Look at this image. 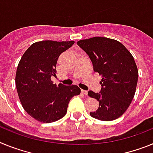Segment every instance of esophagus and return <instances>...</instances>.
<instances>
[{"label": "esophagus", "instance_id": "obj_1", "mask_svg": "<svg viewBox=\"0 0 153 153\" xmlns=\"http://www.w3.org/2000/svg\"><path fill=\"white\" fill-rule=\"evenodd\" d=\"M81 93L84 95H87V91H85V90H81Z\"/></svg>", "mask_w": 153, "mask_h": 153}]
</instances>
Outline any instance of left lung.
Masks as SVG:
<instances>
[{"instance_id": "8db88e82", "label": "left lung", "mask_w": 153, "mask_h": 153, "mask_svg": "<svg viewBox=\"0 0 153 153\" xmlns=\"http://www.w3.org/2000/svg\"><path fill=\"white\" fill-rule=\"evenodd\" d=\"M91 59L94 71L102 76L99 93L88 95L99 101L91 117L100 121H113L126 111L136 89L139 72L132 55L117 40L94 37L77 42Z\"/></svg>"}]
</instances>
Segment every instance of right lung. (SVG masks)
Listing matches in <instances>:
<instances>
[{"label": "right lung", "instance_id": "obj_1", "mask_svg": "<svg viewBox=\"0 0 153 153\" xmlns=\"http://www.w3.org/2000/svg\"><path fill=\"white\" fill-rule=\"evenodd\" d=\"M74 44V41L37 42L18 63L15 76L18 97L25 111L37 121L50 123L62 118L72 97L80 94L76 85H56L51 80L56 74L59 56Z\"/></svg>", "mask_w": 153, "mask_h": 153}]
</instances>
